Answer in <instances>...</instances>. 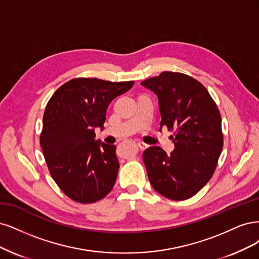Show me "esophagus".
I'll use <instances>...</instances> for the list:
<instances>
[{
  "instance_id": "obj_1",
  "label": "esophagus",
  "mask_w": 259,
  "mask_h": 259,
  "mask_svg": "<svg viewBox=\"0 0 259 259\" xmlns=\"http://www.w3.org/2000/svg\"><path fill=\"white\" fill-rule=\"evenodd\" d=\"M137 145L140 147V149H145V148L148 147V145L145 144V143H143V142H138Z\"/></svg>"
}]
</instances>
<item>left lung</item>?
Returning <instances> with one entry per match:
<instances>
[{"instance_id": "8db88e82", "label": "left lung", "mask_w": 259, "mask_h": 259, "mask_svg": "<svg viewBox=\"0 0 259 259\" xmlns=\"http://www.w3.org/2000/svg\"><path fill=\"white\" fill-rule=\"evenodd\" d=\"M158 97L160 129L175 130L174 151L159 146L143 152L148 180L163 197L186 200L210 181L223 151L222 117L206 88L178 72H162L141 82Z\"/></svg>"}]
</instances>
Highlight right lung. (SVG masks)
<instances>
[{
  "instance_id": "add662e5",
  "label": "right lung",
  "mask_w": 259,
  "mask_h": 259,
  "mask_svg": "<svg viewBox=\"0 0 259 259\" xmlns=\"http://www.w3.org/2000/svg\"><path fill=\"white\" fill-rule=\"evenodd\" d=\"M133 84L74 78L48 101L39 143L54 181L74 201L97 202L114 187L119 169L116 146L96 141L95 128L104 129L108 105Z\"/></svg>"
}]
</instances>
